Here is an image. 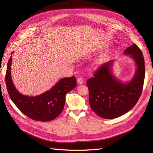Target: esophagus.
Returning a JSON list of instances; mask_svg holds the SVG:
<instances>
[{
	"label": "esophagus",
	"instance_id": "1",
	"mask_svg": "<svg viewBox=\"0 0 153 153\" xmlns=\"http://www.w3.org/2000/svg\"><path fill=\"white\" fill-rule=\"evenodd\" d=\"M77 83L78 84H82L83 83H84V80H83V78L81 77L78 78L77 79Z\"/></svg>",
	"mask_w": 153,
	"mask_h": 153
}]
</instances>
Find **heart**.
<instances>
[{
    "label": "heart",
    "instance_id": "obj_1",
    "mask_svg": "<svg viewBox=\"0 0 153 153\" xmlns=\"http://www.w3.org/2000/svg\"><path fill=\"white\" fill-rule=\"evenodd\" d=\"M99 64V62H97V63H96V64Z\"/></svg>",
    "mask_w": 153,
    "mask_h": 153
}]
</instances>
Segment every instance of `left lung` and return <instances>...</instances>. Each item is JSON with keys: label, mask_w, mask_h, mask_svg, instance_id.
I'll use <instances>...</instances> for the list:
<instances>
[{"label": "left lung", "mask_w": 153, "mask_h": 153, "mask_svg": "<svg viewBox=\"0 0 153 153\" xmlns=\"http://www.w3.org/2000/svg\"><path fill=\"white\" fill-rule=\"evenodd\" d=\"M137 64V70L129 83H122L112 74L113 61L103 64L87 81L91 108L98 116L114 119L126 114L136 105L143 89L145 63L142 51L134 43L124 50Z\"/></svg>", "instance_id": "8db88e82"}]
</instances>
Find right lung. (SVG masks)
<instances>
[{"mask_svg":"<svg viewBox=\"0 0 153 153\" xmlns=\"http://www.w3.org/2000/svg\"><path fill=\"white\" fill-rule=\"evenodd\" d=\"M11 62L12 57H10L7 62L6 84L9 96L18 108L29 118L42 122L52 121L61 114L66 94L76 86V78H62L50 91L38 96H27L20 94L13 85L11 75Z\"/></svg>","mask_w":153,"mask_h":153,"instance_id":"add662e5","label":"right lung"}]
</instances>
